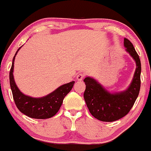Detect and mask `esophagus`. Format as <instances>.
I'll list each match as a JSON object with an SVG mask.
<instances>
[{
	"label": "esophagus",
	"instance_id": "obj_1",
	"mask_svg": "<svg viewBox=\"0 0 151 151\" xmlns=\"http://www.w3.org/2000/svg\"><path fill=\"white\" fill-rule=\"evenodd\" d=\"M84 78V74L82 73H79L77 74V79L78 81H82L83 79Z\"/></svg>",
	"mask_w": 151,
	"mask_h": 151
}]
</instances>
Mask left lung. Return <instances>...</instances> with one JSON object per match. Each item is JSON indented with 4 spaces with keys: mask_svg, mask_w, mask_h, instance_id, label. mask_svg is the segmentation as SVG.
I'll list each match as a JSON object with an SVG mask.
<instances>
[{
    "mask_svg": "<svg viewBox=\"0 0 151 151\" xmlns=\"http://www.w3.org/2000/svg\"><path fill=\"white\" fill-rule=\"evenodd\" d=\"M126 51L135 61L137 68L132 82L127 89L119 92L108 91L93 78L83 79L86 89L83 93L85 102L94 117L103 122H114L127 115L139 96L141 87V65L139 56L129 40L124 39Z\"/></svg>",
    "mask_w": 151,
    "mask_h": 151,
    "instance_id": "8db88e82",
    "label": "left lung"
}]
</instances>
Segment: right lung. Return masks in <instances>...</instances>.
<instances>
[{
	"instance_id": "add662e5",
	"label": "right lung",
	"mask_w": 151,
	"mask_h": 151,
	"mask_svg": "<svg viewBox=\"0 0 151 151\" xmlns=\"http://www.w3.org/2000/svg\"><path fill=\"white\" fill-rule=\"evenodd\" d=\"M12 59V67L10 72V84L13 99L17 108L22 113L34 119H48L53 117L60 110L63 99L72 90L74 81L65 83L47 96L41 98H34L22 93L14 79V62L17 52Z\"/></svg>"
}]
</instances>
